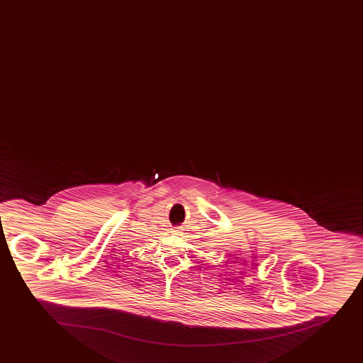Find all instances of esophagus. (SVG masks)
I'll use <instances>...</instances> for the list:
<instances>
[{"instance_id":"1","label":"esophagus","mask_w":363,"mask_h":363,"mask_svg":"<svg viewBox=\"0 0 363 363\" xmlns=\"http://www.w3.org/2000/svg\"><path fill=\"white\" fill-rule=\"evenodd\" d=\"M172 233H173V234H179L180 230H179V229H178V228H177V229H173Z\"/></svg>"}]
</instances>
